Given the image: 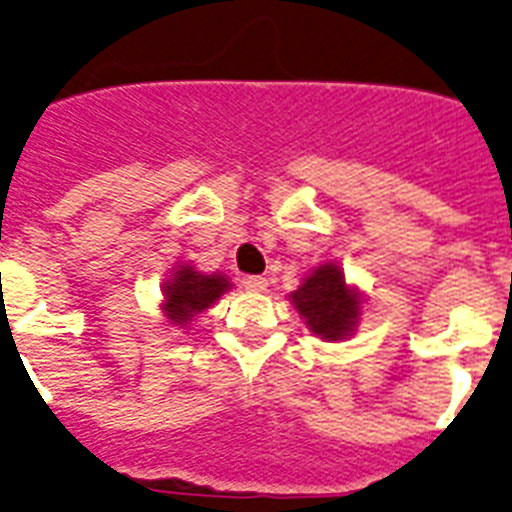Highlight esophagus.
<instances>
[{"instance_id":"obj_1","label":"esophagus","mask_w":512,"mask_h":512,"mask_svg":"<svg viewBox=\"0 0 512 512\" xmlns=\"http://www.w3.org/2000/svg\"><path fill=\"white\" fill-rule=\"evenodd\" d=\"M243 285H246L248 290H253V293H264L266 285H269V280H266V277H261V274H251V277H246V280H243Z\"/></svg>"}]
</instances>
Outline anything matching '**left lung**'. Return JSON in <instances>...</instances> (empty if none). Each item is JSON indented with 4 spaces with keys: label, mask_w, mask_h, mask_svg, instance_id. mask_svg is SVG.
<instances>
[{
    "label": "left lung",
    "mask_w": 512,
    "mask_h": 512,
    "mask_svg": "<svg viewBox=\"0 0 512 512\" xmlns=\"http://www.w3.org/2000/svg\"><path fill=\"white\" fill-rule=\"evenodd\" d=\"M290 303L306 319L308 329L327 342L345 340L356 332L361 319V293L345 282V274L337 264L316 266L290 293Z\"/></svg>",
    "instance_id": "1"
}]
</instances>
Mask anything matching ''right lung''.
<instances>
[{
    "label": "right lung",
    "mask_w": 512,
    "mask_h": 512,
    "mask_svg": "<svg viewBox=\"0 0 512 512\" xmlns=\"http://www.w3.org/2000/svg\"><path fill=\"white\" fill-rule=\"evenodd\" d=\"M232 287L225 274L196 272L193 266L180 264L170 280L164 282V316L175 327H188L201 311L222 298Z\"/></svg>",
    "instance_id": "1"
}]
</instances>
